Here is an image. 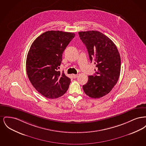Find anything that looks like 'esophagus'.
Wrapping results in <instances>:
<instances>
[{
  "mask_svg": "<svg viewBox=\"0 0 146 146\" xmlns=\"http://www.w3.org/2000/svg\"><path fill=\"white\" fill-rule=\"evenodd\" d=\"M77 76H78V75H77V74H73V78H76Z\"/></svg>",
  "mask_w": 146,
  "mask_h": 146,
  "instance_id": "34e87169",
  "label": "esophagus"
}]
</instances>
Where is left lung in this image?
<instances>
[{"label":"left lung","instance_id":"8db88e82","mask_svg":"<svg viewBox=\"0 0 146 146\" xmlns=\"http://www.w3.org/2000/svg\"><path fill=\"white\" fill-rule=\"evenodd\" d=\"M79 35L88 49L91 62L97 67L95 74L88 76L83 86L89 97L99 98L108 94L120 76L121 58L115 44L108 36L96 31L79 32Z\"/></svg>","mask_w":146,"mask_h":146}]
</instances>
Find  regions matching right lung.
I'll return each mask as SVG.
<instances>
[{"label": "right lung", "instance_id": "1", "mask_svg": "<svg viewBox=\"0 0 146 146\" xmlns=\"http://www.w3.org/2000/svg\"><path fill=\"white\" fill-rule=\"evenodd\" d=\"M74 36V33L49 31L31 46L26 60L27 76L35 89L45 97H60L69 88L70 79L58 69L63 52Z\"/></svg>", "mask_w": 146, "mask_h": 146}]
</instances>
